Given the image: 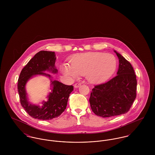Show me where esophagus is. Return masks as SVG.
<instances>
[{
  "instance_id": "1",
  "label": "esophagus",
  "mask_w": 155,
  "mask_h": 155,
  "mask_svg": "<svg viewBox=\"0 0 155 155\" xmlns=\"http://www.w3.org/2000/svg\"><path fill=\"white\" fill-rule=\"evenodd\" d=\"M81 85V83H76V84L74 85V88H78V87H79Z\"/></svg>"
}]
</instances>
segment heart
<instances>
[{
	"label": "heart",
	"instance_id": "b5f03b06",
	"mask_svg": "<svg viewBox=\"0 0 155 155\" xmlns=\"http://www.w3.org/2000/svg\"><path fill=\"white\" fill-rule=\"evenodd\" d=\"M71 64H63V73L68 77L86 75L89 81L98 83L104 81L113 74L116 67V59L110 54L89 52L74 55Z\"/></svg>",
	"mask_w": 155,
	"mask_h": 155
}]
</instances>
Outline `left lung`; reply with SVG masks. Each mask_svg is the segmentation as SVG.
<instances>
[{"mask_svg": "<svg viewBox=\"0 0 155 155\" xmlns=\"http://www.w3.org/2000/svg\"><path fill=\"white\" fill-rule=\"evenodd\" d=\"M119 65L117 75L92 89L90 106L97 116L109 117L130 110L137 95V79L131 63L115 51Z\"/></svg>", "mask_w": 155, "mask_h": 155, "instance_id": "1", "label": "left lung"}]
</instances>
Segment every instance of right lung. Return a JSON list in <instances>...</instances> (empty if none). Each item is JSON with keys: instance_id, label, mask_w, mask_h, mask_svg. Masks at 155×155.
Listing matches in <instances>:
<instances>
[{"instance_id": "obj_1", "label": "right lung", "mask_w": 155, "mask_h": 155, "mask_svg": "<svg viewBox=\"0 0 155 155\" xmlns=\"http://www.w3.org/2000/svg\"><path fill=\"white\" fill-rule=\"evenodd\" d=\"M56 60L54 52L41 51L38 52L23 68L18 80V91L20 103L25 111L33 118L49 120L59 116L66 109L70 94L73 86L64 85L57 81H51L53 88L48 96V101L43 102V106L32 105L27 101L25 86L33 76L42 74L51 78L44 73L46 70L54 73L58 70L55 66Z\"/></svg>"}]
</instances>
